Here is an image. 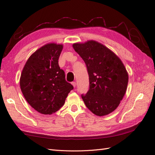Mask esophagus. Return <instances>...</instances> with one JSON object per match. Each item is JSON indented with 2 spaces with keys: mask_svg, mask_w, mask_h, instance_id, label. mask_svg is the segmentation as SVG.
Segmentation results:
<instances>
[{
  "mask_svg": "<svg viewBox=\"0 0 155 155\" xmlns=\"http://www.w3.org/2000/svg\"><path fill=\"white\" fill-rule=\"evenodd\" d=\"M72 85H73V87H76V82H72Z\"/></svg>",
  "mask_w": 155,
  "mask_h": 155,
  "instance_id": "obj_1",
  "label": "esophagus"
}]
</instances>
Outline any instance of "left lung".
Returning a JSON list of instances; mask_svg holds the SVG:
<instances>
[{
    "mask_svg": "<svg viewBox=\"0 0 155 155\" xmlns=\"http://www.w3.org/2000/svg\"><path fill=\"white\" fill-rule=\"evenodd\" d=\"M74 50L85 61L89 89L81 95L92 113L102 116L113 112L122 100L129 76L121 59L105 46L95 41L74 43Z\"/></svg>",
    "mask_w": 155,
    "mask_h": 155,
    "instance_id": "8db88e82",
    "label": "left lung"
}]
</instances>
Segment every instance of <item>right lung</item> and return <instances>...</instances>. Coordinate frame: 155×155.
<instances>
[{"instance_id": "obj_1", "label": "right lung", "mask_w": 155, "mask_h": 155, "mask_svg": "<svg viewBox=\"0 0 155 155\" xmlns=\"http://www.w3.org/2000/svg\"><path fill=\"white\" fill-rule=\"evenodd\" d=\"M63 45L48 43L31 54L22 71L20 87L27 102L37 112L51 114L64 104L74 88L65 79L58 59Z\"/></svg>"}]
</instances>
